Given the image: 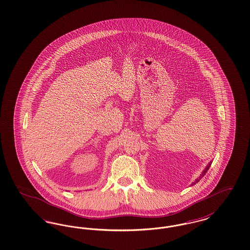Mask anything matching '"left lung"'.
Listing matches in <instances>:
<instances>
[{
    "label": "left lung",
    "instance_id": "8db88e82",
    "mask_svg": "<svg viewBox=\"0 0 250 250\" xmlns=\"http://www.w3.org/2000/svg\"><path fill=\"white\" fill-rule=\"evenodd\" d=\"M210 165H211V164H209V165H208V167H206V169L204 170V172H203V173H202V175H201V176H202V177H203V176H205V175H206V173H207V171H208V168H209ZM200 179H201V177H200L199 179H197V180H195V182H193V183H192V185H193V184H195V183H197V182H198V181H199Z\"/></svg>",
    "mask_w": 250,
    "mask_h": 250
}]
</instances>
